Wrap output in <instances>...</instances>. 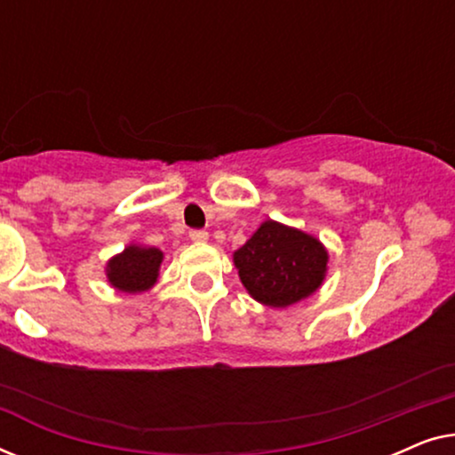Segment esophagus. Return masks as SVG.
I'll return each instance as SVG.
<instances>
[{"instance_id": "1", "label": "esophagus", "mask_w": 455, "mask_h": 455, "mask_svg": "<svg viewBox=\"0 0 455 455\" xmlns=\"http://www.w3.org/2000/svg\"><path fill=\"white\" fill-rule=\"evenodd\" d=\"M190 240L192 242H207L209 240V234L204 232V229H192Z\"/></svg>"}]
</instances>
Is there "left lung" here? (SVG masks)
Masks as SVG:
<instances>
[{
    "instance_id": "obj_1",
    "label": "left lung",
    "mask_w": 455,
    "mask_h": 455,
    "mask_svg": "<svg viewBox=\"0 0 455 455\" xmlns=\"http://www.w3.org/2000/svg\"><path fill=\"white\" fill-rule=\"evenodd\" d=\"M329 252L313 234L267 220L234 252L240 282L254 300L285 308L307 300L327 275Z\"/></svg>"
}]
</instances>
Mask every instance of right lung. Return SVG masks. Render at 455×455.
I'll return each instance as SVG.
<instances>
[{"mask_svg":"<svg viewBox=\"0 0 455 455\" xmlns=\"http://www.w3.org/2000/svg\"><path fill=\"white\" fill-rule=\"evenodd\" d=\"M164 252L155 246L128 244L105 265V275L111 288L124 294H142L157 283Z\"/></svg>","mask_w":455,"mask_h":455,"instance_id":"obj_1","label":"right lung"}]
</instances>
